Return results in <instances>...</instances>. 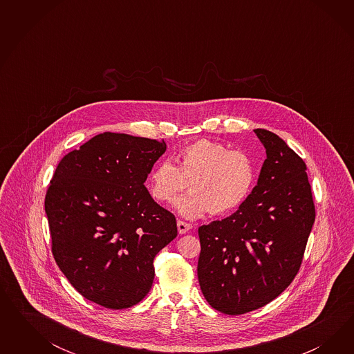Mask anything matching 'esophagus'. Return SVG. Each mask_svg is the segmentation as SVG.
Instances as JSON below:
<instances>
[{
    "label": "esophagus",
    "mask_w": 354,
    "mask_h": 354,
    "mask_svg": "<svg viewBox=\"0 0 354 354\" xmlns=\"http://www.w3.org/2000/svg\"><path fill=\"white\" fill-rule=\"evenodd\" d=\"M191 228H192L191 223H187V222H183V221H178V231H179L180 235L187 234Z\"/></svg>",
    "instance_id": "1"
}]
</instances>
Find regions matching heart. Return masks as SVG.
<instances>
[{
  "label": "heart",
  "mask_w": 354,
  "mask_h": 354,
  "mask_svg": "<svg viewBox=\"0 0 354 354\" xmlns=\"http://www.w3.org/2000/svg\"><path fill=\"white\" fill-rule=\"evenodd\" d=\"M176 162L178 166L166 160L153 167L149 192L154 200L169 204L188 184L191 192L178 198L175 206L189 219L207 212H234L247 201L257 180L256 163L248 153L214 140H196L185 145Z\"/></svg>",
  "instance_id": "1"
}]
</instances>
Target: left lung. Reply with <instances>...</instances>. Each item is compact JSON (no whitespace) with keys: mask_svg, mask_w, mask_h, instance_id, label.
Returning <instances> with one entry per match:
<instances>
[{"mask_svg":"<svg viewBox=\"0 0 354 354\" xmlns=\"http://www.w3.org/2000/svg\"><path fill=\"white\" fill-rule=\"evenodd\" d=\"M254 132L268 154L257 185L236 213L198 228L200 287L228 315L259 309L290 286L315 219L305 162L278 135Z\"/></svg>","mask_w":354,"mask_h":354,"instance_id":"1","label":"left lung"}]
</instances>
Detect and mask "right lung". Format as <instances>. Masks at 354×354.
Returning a JSON list of instances; mask_svg holds the SVG:
<instances>
[{"label":"right lung","instance_id":"obj_1","mask_svg":"<svg viewBox=\"0 0 354 354\" xmlns=\"http://www.w3.org/2000/svg\"><path fill=\"white\" fill-rule=\"evenodd\" d=\"M165 150L163 140L104 132L58 163L45 196L52 252L86 300L127 309L151 288L153 261L178 235L144 185Z\"/></svg>","mask_w":354,"mask_h":354}]
</instances>
